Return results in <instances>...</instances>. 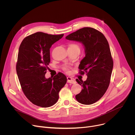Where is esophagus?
<instances>
[{
  "label": "esophagus",
  "mask_w": 135,
  "mask_h": 135,
  "mask_svg": "<svg viewBox=\"0 0 135 135\" xmlns=\"http://www.w3.org/2000/svg\"><path fill=\"white\" fill-rule=\"evenodd\" d=\"M67 82L71 84H75L76 83V81L75 79L70 78V77H67Z\"/></svg>",
  "instance_id": "esophagus-1"
}]
</instances>
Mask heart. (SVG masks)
<instances>
[{"label": "heart", "mask_w": 135, "mask_h": 135, "mask_svg": "<svg viewBox=\"0 0 135 135\" xmlns=\"http://www.w3.org/2000/svg\"><path fill=\"white\" fill-rule=\"evenodd\" d=\"M69 47H71V48H74V49H79L80 50V47L79 46L76 45L75 44H70L69 46ZM65 70L66 71H68V69L67 68H65Z\"/></svg>", "instance_id": "heart-1"}]
</instances>
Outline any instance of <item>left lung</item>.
<instances>
[{
  "label": "left lung",
  "mask_w": 135,
  "mask_h": 135,
  "mask_svg": "<svg viewBox=\"0 0 135 135\" xmlns=\"http://www.w3.org/2000/svg\"><path fill=\"white\" fill-rule=\"evenodd\" d=\"M66 39L81 43L85 56L79 68L81 74L88 76L85 81L76 79L83 87L75 98L81 104L91 105L99 100L107 90L113 67L109 46L104 35L94 28L85 27L66 37Z\"/></svg>",
  "instance_id": "obj_1"
}]
</instances>
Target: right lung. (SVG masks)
Segmentation results:
<instances>
[{"instance_id": "add662e5", "label": "right lung", "mask_w": 135, "mask_h": 135, "mask_svg": "<svg viewBox=\"0 0 135 135\" xmlns=\"http://www.w3.org/2000/svg\"><path fill=\"white\" fill-rule=\"evenodd\" d=\"M63 36L37 32L24 38L19 47L16 66L19 82L26 97L38 106L55 104L67 82L66 76L61 73L53 78L45 76L50 62V49Z\"/></svg>"}]
</instances>
